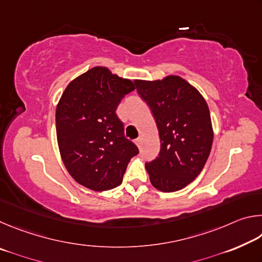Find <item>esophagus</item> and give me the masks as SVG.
Wrapping results in <instances>:
<instances>
[{"instance_id": "esophagus-1", "label": "esophagus", "mask_w": 262, "mask_h": 262, "mask_svg": "<svg viewBox=\"0 0 262 262\" xmlns=\"http://www.w3.org/2000/svg\"><path fill=\"white\" fill-rule=\"evenodd\" d=\"M135 143H136L137 147H141V143H142V139H141V137H139V139H136Z\"/></svg>"}]
</instances>
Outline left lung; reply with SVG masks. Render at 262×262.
Wrapping results in <instances>:
<instances>
[{"label": "left lung", "mask_w": 262, "mask_h": 262, "mask_svg": "<svg viewBox=\"0 0 262 262\" xmlns=\"http://www.w3.org/2000/svg\"><path fill=\"white\" fill-rule=\"evenodd\" d=\"M157 123L161 150L145 163L150 181L162 192H176L196 178L209 157L212 126L209 108L196 89L179 76L135 81Z\"/></svg>", "instance_id": "8db88e82"}]
</instances>
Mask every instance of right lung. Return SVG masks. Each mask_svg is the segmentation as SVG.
Masks as SVG:
<instances>
[{"instance_id":"1","label":"right lung","mask_w":262,"mask_h":262,"mask_svg":"<svg viewBox=\"0 0 262 262\" xmlns=\"http://www.w3.org/2000/svg\"><path fill=\"white\" fill-rule=\"evenodd\" d=\"M134 82L95 67L68 84L57 104L55 121L61 158L70 176L97 192L122 183L139 148L126 139L115 110Z\"/></svg>"}]
</instances>
